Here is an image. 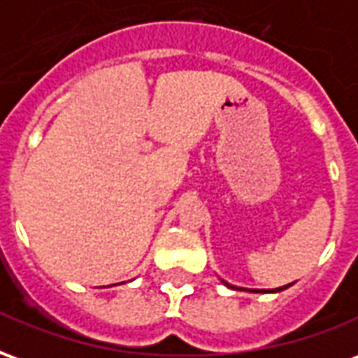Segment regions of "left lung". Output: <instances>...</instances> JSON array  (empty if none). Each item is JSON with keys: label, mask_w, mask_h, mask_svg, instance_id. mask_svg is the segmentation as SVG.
Listing matches in <instances>:
<instances>
[{"label": "left lung", "mask_w": 358, "mask_h": 358, "mask_svg": "<svg viewBox=\"0 0 358 358\" xmlns=\"http://www.w3.org/2000/svg\"><path fill=\"white\" fill-rule=\"evenodd\" d=\"M224 284H226V282H224ZM226 285H228V284H226ZM289 285H292V284H289ZM289 285H284V287H278L276 292H282V289H285V287H289ZM251 292H259V289H251Z\"/></svg>", "instance_id": "1"}]
</instances>
